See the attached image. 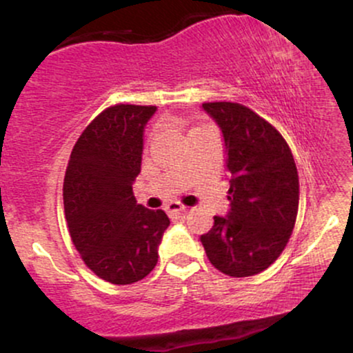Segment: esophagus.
I'll return each mask as SVG.
<instances>
[{"label": "esophagus", "mask_w": 353, "mask_h": 353, "mask_svg": "<svg viewBox=\"0 0 353 353\" xmlns=\"http://www.w3.org/2000/svg\"><path fill=\"white\" fill-rule=\"evenodd\" d=\"M185 210V208L182 204H179L177 201H172L169 202V204H165V212L169 214V216H177V214H182Z\"/></svg>", "instance_id": "34e87169"}]
</instances>
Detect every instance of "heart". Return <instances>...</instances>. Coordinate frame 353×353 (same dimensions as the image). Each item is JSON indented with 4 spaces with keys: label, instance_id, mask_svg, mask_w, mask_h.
<instances>
[{
    "label": "heart",
    "instance_id": "b5f03b06",
    "mask_svg": "<svg viewBox=\"0 0 353 353\" xmlns=\"http://www.w3.org/2000/svg\"><path fill=\"white\" fill-rule=\"evenodd\" d=\"M196 129H197V128H196Z\"/></svg>",
    "mask_w": 353,
    "mask_h": 353
}]
</instances>
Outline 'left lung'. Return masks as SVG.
<instances>
[{
  "label": "left lung",
  "mask_w": 353,
  "mask_h": 353,
  "mask_svg": "<svg viewBox=\"0 0 353 353\" xmlns=\"http://www.w3.org/2000/svg\"><path fill=\"white\" fill-rule=\"evenodd\" d=\"M221 128L229 174V212L202 234L210 264L230 277L265 270L289 242L299 210V174L272 124L237 103H204Z\"/></svg>",
  "instance_id": "8db88e82"
}]
</instances>
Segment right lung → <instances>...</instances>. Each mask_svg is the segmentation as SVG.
Masks as SVG:
<instances>
[{"label": "right lung", "mask_w": 353, "mask_h": 353, "mask_svg": "<svg viewBox=\"0 0 353 353\" xmlns=\"http://www.w3.org/2000/svg\"><path fill=\"white\" fill-rule=\"evenodd\" d=\"M156 111V106L134 104L104 109L79 136L64 176V214L72 244L92 272L116 285L151 272L171 224L164 210L145 209L132 194L144 128Z\"/></svg>", "instance_id": "1"}]
</instances>
